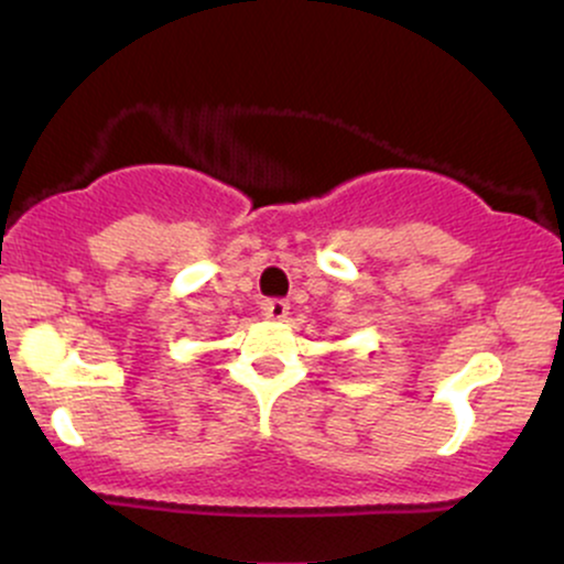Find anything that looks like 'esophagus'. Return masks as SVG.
<instances>
[{
    "instance_id": "esophagus-1",
    "label": "esophagus",
    "mask_w": 564,
    "mask_h": 564,
    "mask_svg": "<svg viewBox=\"0 0 564 564\" xmlns=\"http://www.w3.org/2000/svg\"><path fill=\"white\" fill-rule=\"evenodd\" d=\"M262 310H264V315H268L270 321H283L289 315V302L268 300L262 304Z\"/></svg>"
}]
</instances>
